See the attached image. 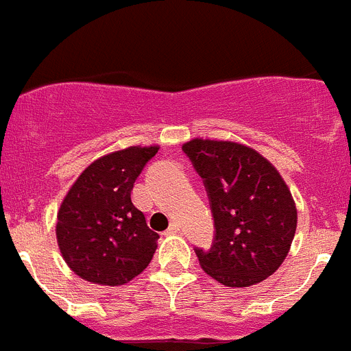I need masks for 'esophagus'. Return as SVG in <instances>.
<instances>
[{"mask_svg":"<svg viewBox=\"0 0 351 351\" xmlns=\"http://www.w3.org/2000/svg\"><path fill=\"white\" fill-rule=\"evenodd\" d=\"M181 231V223H172L169 228V233H179Z\"/></svg>","mask_w":351,"mask_h":351,"instance_id":"obj_1","label":"esophagus"}]
</instances>
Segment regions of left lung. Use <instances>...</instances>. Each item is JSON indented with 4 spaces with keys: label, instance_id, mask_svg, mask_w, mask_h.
I'll list each match as a JSON object with an SVG mask.
<instances>
[{
    "label": "left lung",
    "instance_id": "left-lung-1",
    "mask_svg": "<svg viewBox=\"0 0 351 351\" xmlns=\"http://www.w3.org/2000/svg\"><path fill=\"white\" fill-rule=\"evenodd\" d=\"M182 149L204 179L214 215L210 250L195 249L202 269L226 287L266 280L287 257L298 226V208L280 172L233 141L197 137Z\"/></svg>",
    "mask_w": 351,
    "mask_h": 351
}]
</instances>
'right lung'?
<instances>
[{
    "instance_id": "obj_1",
    "label": "right lung",
    "mask_w": 351,
    "mask_h": 351,
    "mask_svg": "<svg viewBox=\"0 0 351 351\" xmlns=\"http://www.w3.org/2000/svg\"><path fill=\"white\" fill-rule=\"evenodd\" d=\"M160 146H130L90 163L57 212V245L80 278L123 285L147 268L160 234L132 202L134 182Z\"/></svg>"
}]
</instances>
